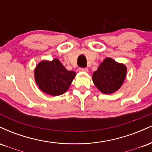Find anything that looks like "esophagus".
<instances>
[{
    "instance_id": "esophagus-1",
    "label": "esophagus",
    "mask_w": 152,
    "mask_h": 152,
    "mask_svg": "<svg viewBox=\"0 0 152 152\" xmlns=\"http://www.w3.org/2000/svg\"><path fill=\"white\" fill-rule=\"evenodd\" d=\"M78 71H81V72H88V69L86 68H80Z\"/></svg>"
}]
</instances>
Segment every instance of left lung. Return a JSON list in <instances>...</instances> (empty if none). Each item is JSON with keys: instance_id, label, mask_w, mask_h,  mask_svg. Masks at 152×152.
<instances>
[{"instance_id": "left-lung-1", "label": "left lung", "mask_w": 152, "mask_h": 152, "mask_svg": "<svg viewBox=\"0 0 152 152\" xmlns=\"http://www.w3.org/2000/svg\"><path fill=\"white\" fill-rule=\"evenodd\" d=\"M126 66L124 64L108 57L94 71L92 80L101 92L111 94L121 88L126 78Z\"/></svg>"}]
</instances>
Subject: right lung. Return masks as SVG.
<instances>
[{"label": "right lung", "instance_id": "right-lung-1", "mask_svg": "<svg viewBox=\"0 0 152 152\" xmlns=\"http://www.w3.org/2000/svg\"><path fill=\"white\" fill-rule=\"evenodd\" d=\"M76 73L68 71L58 58L43 60L34 70V77L38 88L43 93L56 96L66 93L70 87Z\"/></svg>", "mask_w": 152, "mask_h": 152}]
</instances>
